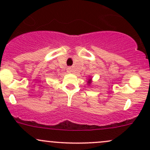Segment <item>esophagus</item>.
<instances>
[{
    "label": "esophagus",
    "instance_id": "34e87169",
    "mask_svg": "<svg viewBox=\"0 0 150 150\" xmlns=\"http://www.w3.org/2000/svg\"><path fill=\"white\" fill-rule=\"evenodd\" d=\"M71 71H72L71 67H68V68H67V72H71Z\"/></svg>",
    "mask_w": 150,
    "mask_h": 150
}]
</instances>
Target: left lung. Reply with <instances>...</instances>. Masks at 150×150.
I'll use <instances>...</instances> for the list:
<instances>
[{"label":"left lung","instance_id":"8db88e82","mask_svg":"<svg viewBox=\"0 0 150 150\" xmlns=\"http://www.w3.org/2000/svg\"><path fill=\"white\" fill-rule=\"evenodd\" d=\"M91 82H92V80H91V78H90V79H89V80H88V85H90V83H91Z\"/></svg>","mask_w":150,"mask_h":150}]
</instances>
